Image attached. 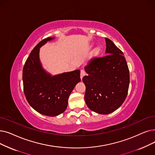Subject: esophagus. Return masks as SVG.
Returning a JSON list of instances; mask_svg holds the SVG:
<instances>
[{"label":"esophagus","instance_id":"34e87169","mask_svg":"<svg viewBox=\"0 0 155 155\" xmlns=\"http://www.w3.org/2000/svg\"><path fill=\"white\" fill-rule=\"evenodd\" d=\"M85 75V72L82 70L81 71H80V78L82 79V78Z\"/></svg>","mask_w":155,"mask_h":155}]
</instances>
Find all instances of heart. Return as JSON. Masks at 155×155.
Here are the masks:
<instances>
[{
  "instance_id": "1",
  "label": "heart",
  "mask_w": 155,
  "mask_h": 155,
  "mask_svg": "<svg viewBox=\"0 0 155 155\" xmlns=\"http://www.w3.org/2000/svg\"><path fill=\"white\" fill-rule=\"evenodd\" d=\"M100 51H101L100 48H99V47H97V48H96L95 49H94V56H98L99 54L100 53Z\"/></svg>"
}]
</instances>
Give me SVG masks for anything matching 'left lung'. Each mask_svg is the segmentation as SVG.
I'll return each instance as SVG.
<instances>
[{
  "label": "left lung",
  "instance_id": "8db88e82",
  "mask_svg": "<svg viewBox=\"0 0 155 155\" xmlns=\"http://www.w3.org/2000/svg\"><path fill=\"white\" fill-rule=\"evenodd\" d=\"M105 40L106 56L94 59L85 66L88 75L82 78L87 106L92 111L103 115L115 111L123 104L130 82L124 53L111 40Z\"/></svg>",
  "mask_w": 155,
  "mask_h": 155
}]
</instances>
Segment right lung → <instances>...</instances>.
Instances as JSON below:
<instances>
[{
    "mask_svg": "<svg viewBox=\"0 0 155 155\" xmlns=\"http://www.w3.org/2000/svg\"><path fill=\"white\" fill-rule=\"evenodd\" d=\"M55 37L39 42L26 59L23 70L24 92L29 104L38 113L49 117L63 113L75 85L80 82L79 70L52 75L40 62V48Z\"/></svg>",
    "mask_w": 155,
    "mask_h": 155,
    "instance_id": "obj_1",
    "label": "right lung"
}]
</instances>
